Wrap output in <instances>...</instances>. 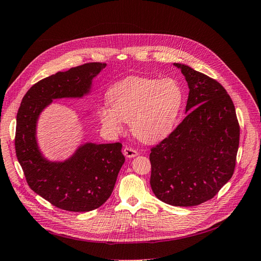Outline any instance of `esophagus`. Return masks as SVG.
<instances>
[{
  "mask_svg": "<svg viewBox=\"0 0 261 261\" xmlns=\"http://www.w3.org/2000/svg\"><path fill=\"white\" fill-rule=\"evenodd\" d=\"M123 155L127 158H134L139 155V151L131 147H124L123 148Z\"/></svg>",
  "mask_w": 261,
  "mask_h": 261,
  "instance_id": "34e87169",
  "label": "esophagus"
}]
</instances>
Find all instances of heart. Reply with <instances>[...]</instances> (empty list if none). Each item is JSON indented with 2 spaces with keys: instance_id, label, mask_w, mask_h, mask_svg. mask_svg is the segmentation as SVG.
I'll return each instance as SVG.
<instances>
[{
  "instance_id": "heart-1",
  "label": "heart",
  "mask_w": 261,
  "mask_h": 261,
  "mask_svg": "<svg viewBox=\"0 0 261 261\" xmlns=\"http://www.w3.org/2000/svg\"><path fill=\"white\" fill-rule=\"evenodd\" d=\"M110 106H100L99 118L111 132L118 133L129 121L133 136L143 143H156L171 132L182 103L178 83L130 76L113 85L106 94Z\"/></svg>"
}]
</instances>
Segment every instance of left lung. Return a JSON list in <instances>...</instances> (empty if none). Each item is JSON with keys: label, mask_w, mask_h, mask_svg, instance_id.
Segmentation results:
<instances>
[{"label": "left lung", "mask_w": 261, "mask_h": 261, "mask_svg": "<svg viewBox=\"0 0 261 261\" xmlns=\"http://www.w3.org/2000/svg\"><path fill=\"white\" fill-rule=\"evenodd\" d=\"M188 84L187 116L151 148L150 186L174 206H195L213 198L232 177L240 127L226 89L192 67L174 63Z\"/></svg>", "instance_id": "1"}]
</instances>
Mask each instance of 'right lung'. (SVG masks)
I'll list each match as a JSON object with an SVG mask.
<instances>
[{
	"instance_id": "right-lung-1",
	"label": "right lung",
	"mask_w": 261,
	"mask_h": 261,
	"mask_svg": "<svg viewBox=\"0 0 261 261\" xmlns=\"http://www.w3.org/2000/svg\"><path fill=\"white\" fill-rule=\"evenodd\" d=\"M105 66L91 62L46 77L28 90L18 110L15 148L28 185L61 210L89 212L111 197L124 162L122 145L84 143L67 159L51 161L38 147L37 121L54 100L88 95L93 79Z\"/></svg>"
}]
</instances>
